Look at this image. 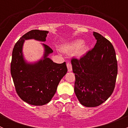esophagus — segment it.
Listing matches in <instances>:
<instances>
[{"label": "esophagus", "mask_w": 128, "mask_h": 128, "mask_svg": "<svg viewBox=\"0 0 128 128\" xmlns=\"http://www.w3.org/2000/svg\"><path fill=\"white\" fill-rule=\"evenodd\" d=\"M67 67H68V71H72V64L70 62H67Z\"/></svg>", "instance_id": "34e87169"}]
</instances>
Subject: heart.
<instances>
[{"mask_svg":"<svg viewBox=\"0 0 128 128\" xmlns=\"http://www.w3.org/2000/svg\"><path fill=\"white\" fill-rule=\"evenodd\" d=\"M84 41L82 40H77L70 44L63 46L62 49L64 51L68 52H71L76 51V54L78 56H83L88 50V47L86 45H82Z\"/></svg>","mask_w":128,"mask_h":128,"instance_id":"b5f03b06","label":"heart"}]
</instances>
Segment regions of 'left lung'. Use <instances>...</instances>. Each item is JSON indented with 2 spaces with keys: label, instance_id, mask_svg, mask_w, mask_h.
Listing matches in <instances>:
<instances>
[{
  "label": "left lung",
  "instance_id": "obj_1",
  "mask_svg": "<svg viewBox=\"0 0 128 128\" xmlns=\"http://www.w3.org/2000/svg\"><path fill=\"white\" fill-rule=\"evenodd\" d=\"M94 48L80 59H71L75 74L74 92L82 105L95 107L113 92L118 74L116 52L112 42L96 32Z\"/></svg>",
  "mask_w": 128,
  "mask_h": 128
}]
</instances>
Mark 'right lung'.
<instances>
[{"label":"right lung","instance_id":"1","mask_svg":"<svg viewBox=\"0 0 128 128\" xmlns=\"http://www.w3.org/2000/svg\"><path fill=\"white\" fill-rule=\"evenodd\" d=\"M48 33L47 31L39 30L30 31L19 39L13 49L10 72L15 90L22 100L32 105L41 106L50 102L59 82L68 72L66 62L57 64L47 58L53 51L44 44L43 60L34 64L24 62L22 56L24 40L45 41Z\"/></svg>","mask_w":128,"mask_h":128}]
</instances>
